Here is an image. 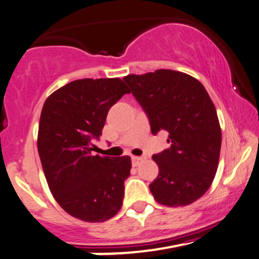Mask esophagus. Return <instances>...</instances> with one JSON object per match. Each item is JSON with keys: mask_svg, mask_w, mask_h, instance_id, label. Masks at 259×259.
I'll return each mask as SVG.
<instances>
[{"mask_svg": "<svg viewBox=\"0 0 259 259\" xmlns=\"http://www.w3.org/2000/svg\"><path fill=\"white\" fill-rule=\"evenodd\" d=\"M132 160H133L134 166H139V165L143 161V158H141V157H133Z\"/></svg>", "mask_w": 259, "mask_h": 259, "instance_id": "obj_1", "label": "esophagus"}]
</instances>
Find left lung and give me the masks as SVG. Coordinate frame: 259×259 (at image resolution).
<instances>
[{
  "label": "left lung",
  "mask_w": 259,
  "mask_h": 259,
  "mask_svg": "<svg viewBox=\"0 0 259 259\" xmlns=\"http://www.w3.org/2000/svg\"><path fill=\"white\" fill-rule=\"evenodd\" d=\"M124 80L152 134L169 133L170 147L152 157L159 174L151 193L170 207L192 204L210 188L219 167L222 134L212 100L198 79L179 71L129 74Z\"/></svg>",
  "instance_id": "1"
}]
</instances>
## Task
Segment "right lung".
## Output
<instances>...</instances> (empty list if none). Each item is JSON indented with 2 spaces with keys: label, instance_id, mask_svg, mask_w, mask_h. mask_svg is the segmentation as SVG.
<instances>
[{
  "label": "right lung",
  "instance_id": "right-lung-1",
  "mask_svg": "<svg viewBox=\"0 0 259 259\" xmlns=\"http://www.w3.org/2000/svg\"><path fill=\"white\" fill-rule=\"evenodd\" d=\"M119 78H84L55 90L43 105L37 148L53 197L68 214L105 222L123 204L132 159L92 153L108 111L124 94Z\"/></svg>",
  "mask_w": 259,
  "mask_h": 259
}]
</instances>
